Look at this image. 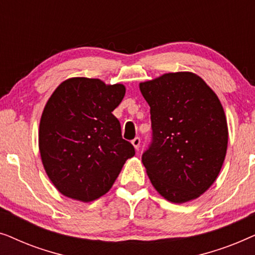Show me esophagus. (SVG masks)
<instances>
[{"label": "esophagus", "mask_w": 255, "mask_h": 255, "mask_svg": "<svg viewBox=\"0 0 255 255\" xmlns=\"http://www.w3.org/2000/svg\"><path fill=\"white\" fill-rule=\"evenodd\" d=\"M131 142H132V145L134 146V148L137 149V151H138V149H139V146H140V138H139V137H135V138L133 139V140H132Z\"/></svg>", "instance_id": "obj_1"}]
</instances>
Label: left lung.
I'll list each match as a JSON object with an SVG mask.
<instances>
[{
	"label": "left lung",
	"instance_id": "left-lung-1",
	"mask_svg": "<svg viewBox=\"0 0 255 255\" xmlns=\"http://www.w3.org/2000/svg\"><path fill=\"white\" fill-rule=\"evenodd\" d=\"M151 113L152 141L141 161L153 187L174 203L195 200L215 180L228 148L221 101L200 76L168 73L141 82Z\"/></svg>",
	"mask_w": 255,
	"mask_h": 255
}]
</instances>
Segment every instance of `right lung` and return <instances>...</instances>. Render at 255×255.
Returning a JSON list of instances; mask_svg holds the SVG:
<instances>
[{
    "label": "right lung",
    "instance_id": "right-lung-1",
    "mask_svg": "<svg viewBox=\"0 0 255 255\" xmlns=\"http://www.w3.org/2000/svg\"><path fill=\"white\" fill-rule=\"evenodd\" d=\"M123 85L73 78L61 83L44 108L39 151L46 174L65 196L82 202L109 191L122 167L134 155L113 115Z\"/></svg>",
    "mask_w": 255,
    "mask_h": 255
}]
</instances>
